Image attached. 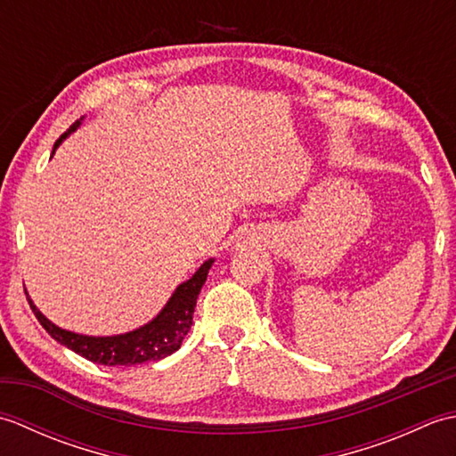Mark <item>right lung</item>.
<instances>
[{
    "instance_id": "1",
    "label": "right lung",
    "mask_w": 456,
    "mask_h": 456,
    "mask_svg": "<svg viewBox=\"0 0 456 456\" xmlns=\"http://www.w3.org/2000/svg\"><path fill=\"white\" fill-rule=\"evenodd\" d=\"M80 123L82 119L76 121L70 129H68L64 134H61V139L54 142L53 154L58 147H61V142L68 137V134L80 127ZM211 265H213V258L206 260V263L196 270V274L174 289L168 304L162 307V312L154 317L152 322L123 335L90 337V335H78V333L66 331V329H61L53 322H48V319L38 312L31 297L27 299L35 317L38 319V323L46 329V333L51 335L54 341L68 346L76 354L88 358L92 362L105 364V366H131V364H141L147 361H160V358L178 351L183 337L188 335L200 289L203 284H206Z\"/></svg>"
}]
</instances>
